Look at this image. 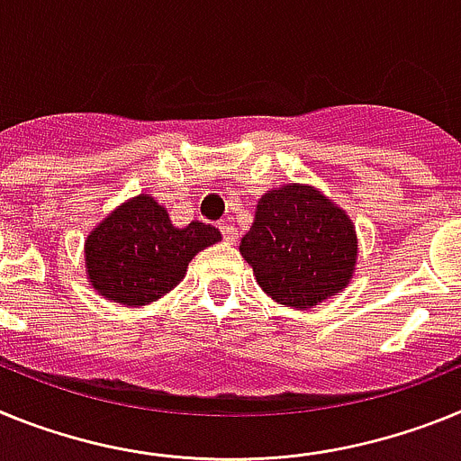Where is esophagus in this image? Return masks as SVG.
Wrapping results in <instances>:
<instances>
[{
  "label": "esophagus",
  "mask_w": 461,
  "mask_h": 461,
  "mask_svg": "<svg viewBox=\"0 0 461 461\" xmlns=\"http://www.w3.org/2000/svg\"><path fill=\"white\" fill-rule=\"evenodd\" d=\"M220 231H222V239H225L227 243H234L236 241V227L231 225V222H220Z\"/></svg>",
  "instance_id": "esophagus-1"
}]
</instances>
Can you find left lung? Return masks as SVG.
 Returning <instances> with one entry per match:
<instances>
[{"label": "left lung", "mask_w": 461, "mask_h": 461, "mask_svg": "<svg viewBox=\"0 0 461 461\" xmlns=\"http://www.w3.org/2000/svg\"><path fill=\"white\" fill-rule=\"evenodd\" d=\"M239 250L271 299L313 308L348 285L357 236L336 203L313 187L290 183L259 199Z\"/></svg>", "instance_id": "obj_1"}]
</instances>
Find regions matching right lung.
<instances>
[{
  "mask_svg": "<svg viewBox=\"0 0 461 461\" xmlns=\"http://www.w3.org/2000/svg\"><path fill=\"white\" fill-rule=\"evenodd\" d=\"M218 241L213 225L194 220L187 227H174L153 197L139 194L87 236V278L102 297L143 306L174 290L190 259Z\"/></svg>",
  "mask_w": 461,
  "mask_h": 461,
  "instance_id": "obj_1",
  "label": "right lung"
}]
</instances>
